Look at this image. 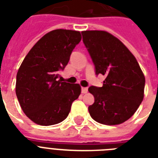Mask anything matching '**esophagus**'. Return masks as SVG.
I'll use <instances>...</instances> for the list:
<instances>
[{
  "label": "esophagus",
  "instance_id": "1",
  "mask_svg": "<svg viewBox=\"0 0 158 158\" xmlns=\"http://www.w3.org/2000/svg\"><path fill=\"white\" fill-rule=\"evenodd\" d=\"M81 92L82 94H87L88 93V88H82Z\"/></svg>",
  "mask_w": 158,
  "mask_h": 158
}]
</instances>
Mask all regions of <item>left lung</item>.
I'll list each match as a JSON object with an SVG mask.
<instances>
[{
  "mask_svg": "<svg viewBox=\"0 0 158 158\" xmlns=\"http://www.w3.org/2000/svg\"><path fill=\"white\" fill-rule=\"evenodd\" d=\"M83 42L95 66L106 79L102 87L89 91L94 103L89 114L97 122L119 125L129 120L143 99L145 78L134 55L118 38L106 31H84Z\"/></svg>",
  "mask_w": 158,
  "mask_h": 158,
  "instance_id": "obj_1",
  "label": "left lung"
}]
</instances>
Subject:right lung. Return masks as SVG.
<instances>
[{
  "label": "right lung",
  "instance_id": "1",
  "mask_svg": "<svg viewBox=\"0 0 158 158\" xmlns=\"http://www.w3.org/2000/svg\"><path fill=\"white\" fill-rule=\"evenodd\" d=\"M80 41L78 31H51L23 59L16 75V96L23 112L36 124L47 126L63 121L80 95L79 84L62 82L59 74Z\"/></svg>",
  "mask_w": 158,
  "mask_h": 158
}]
</instances>
